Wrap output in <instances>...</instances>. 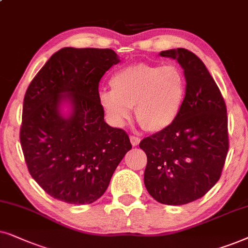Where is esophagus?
<instances>
[{"label": "esophagus", "mask_w": 248, "mask_h": 248, "mask_svg": "<svg viewBox=\"0 0 248 248\" xmlns=\"http://www.w3.org/2000/svg\"><path fill=\"white\" fill-rule=\"evenodd\" d=\"M130 141L133 146H137V145L140 143V138H138L136 136H130Z\"/></svg>", "instance_id": "1"}]
</instances>
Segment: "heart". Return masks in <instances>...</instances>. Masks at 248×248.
Wrapping results in <instances>:
<instances>
[{
  "label": "heart",
  "instance_id": "1",
  "mask_svg": "<svg viewBox=\"0 0 248 248\" xmlns=\"http://www.w3.org/2000/svg\"><path fill=\"white\" fill-rule=\"evenodd\" d=\"M112 91L100 94L103 111L115 126L131 117L148 133H161L179 117L187 92L183 70L176 65L135 63L119 69L110 79Z\"/></svg>",
  "mask_w": 248,
  "mask_h": 248
}]
</instances>
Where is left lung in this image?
<instances>
[{
	"label": "left lung",
	"instance_id": "8db88e82",
	"mask_svg": "<svg viewBox=\"0 0 248 248\" xmlns=\"http://www.w3.org/2000/svg\"><path fill=\"white\" fill-rule=\"evenodd\" d=\"M184 69L187 92L177 121L140 141L147 164L144 184L158 203L183 205L201 199L217 183L226 161L227 108L202 60L186 48L168 49Z\"/></svg>",
	"mask_w": 248,
	"mask_h": 248
}]
</instances>
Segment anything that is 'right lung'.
<instances>
[{
    "label": "right lung",
    "instance_id": "right-lung-1",
    "mask_svg": "<svg viewBox=\"0 0 248 248\" xmlns=\"http://www.w3.org/2000/svg\"><path fill=\"white\" fill-rule=\"evenodd\" d=\"M120 62L111 48L64 47L48 59L28 86L20 143L32 179L49 196L91 204L131 150L129 136L104 121L98 84ZM63 103L71 105L62 113Z\"/></svg>",
    "mask_w": 248,
    "mask_h": 248
}]
</instances>
